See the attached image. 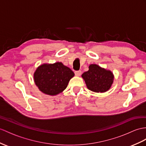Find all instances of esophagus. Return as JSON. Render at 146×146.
Listing matches in <instances>:
<instances>
[{"mask_svg":"<svg viewBox=\"0 0 146 146\" xmlns=\"http://www.w3.org/2000/svg\"><path fill=\"white\" fill-rule=\"evenodd\" d=\"M75 74H76V76H81V74H82V71L81 70H76V71H75Z\"/></svg>","mask_w":146,"mask_h":146,"instance_id":"obj_1","label":"esophagus"}]
</instances>
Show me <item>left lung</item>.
I'll return each instance as SVG.
<instances>
[{"label":"left lung","instance_id":"8db88e82","mask_svg":"<svg viewBox=\"0 0 146 146\" xmlns=\"http://www.w3.org/2000/svg\"><path fill=\"white\" fill-rule=\"evenodd\" d=\"M83 77L88 89L95 92H105L111 87L113 82V73L97 64H91Z\"/></svg>","mask_w":146,"mask_h":146}]
</instances>
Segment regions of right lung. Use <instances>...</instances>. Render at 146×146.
<instances>
[{"instance_id": "obj_1", "label": "right lung", "mask_w": 146, "mask_h": 146, "mask_svg": "<svg viewBox=\"0 0 146 146\" xmlns=\"http://www.w3.org/2000/svg\"><path fill=\"white\" fill-rule=\"evenodd\" d=\"M74 73L61 62L44 64L38 67L34 74L35 84L42 92L55 95L64 90Z\"/></svg>"}]
</instances>
